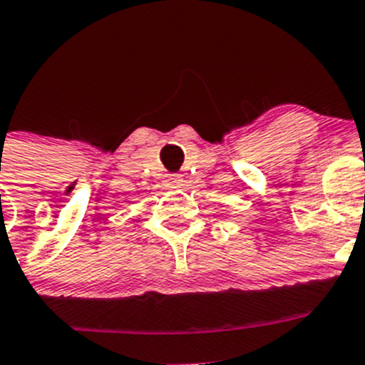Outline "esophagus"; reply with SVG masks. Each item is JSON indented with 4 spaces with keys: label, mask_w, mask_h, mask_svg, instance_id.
<instances>
[{
    "label": "esophagus",
    "mask_w": 365,
    "mask_h": 365,
    "mask_svg": "<svg viewBox=\"0 0 365 365\" xmlns=\"http://www.w3.org/2000/svg\"><path fill=\"white\" fill-rule=\"evenodd\" d=\"M166 186H180L182 182H185V179H182V175H179V173H170V175H166Z\"/></svg>",
    "instance_id": "34e87169"
}]
</instances>
